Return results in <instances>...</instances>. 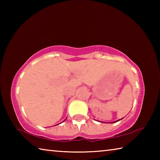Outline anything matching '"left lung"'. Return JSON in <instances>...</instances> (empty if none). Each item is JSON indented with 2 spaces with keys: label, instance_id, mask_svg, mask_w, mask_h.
I'll return each instance as SVG.
<instances>
[{
  "label": "left lung",
  "instance_id": "8db88e82",
  "mask_svg": "<svg viewBox=\"0 0 160 160\" xmlns=\"http://www.w3.org/2000/svg\"><path fill=\"white\" fill-rule=\"evenodd\" d=\"M120 121V120H118V121H114V122H117V121ZM103 123V122H102Z\"/></svg>",
  "mask_w": 160,
  "mask_h": 160
}]
</instances>
